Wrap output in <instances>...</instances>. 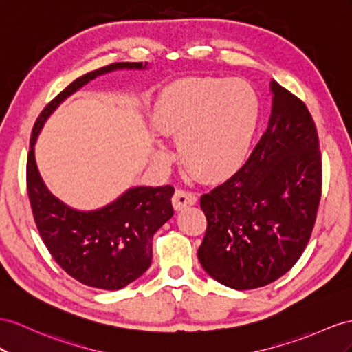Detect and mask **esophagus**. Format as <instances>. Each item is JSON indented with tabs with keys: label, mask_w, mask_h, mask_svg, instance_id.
Returning a JSON list of instances; mask_svg holds the SVG:
<instances>
[{
	"label": "esophagus",
	"mask_w": 352,
	"mask_h": 352,
	"mask_svg": "<svg viewBox=\"0 0 352 352\" xmlns=\"http://www.w3.org/2000/svg\"><path fill=\"white\" fill-rule=\"evenodd\" d=\"M197 202V196L193 192L183 190V188H177L174 197H173V205L177 211L187 208V206H192Z\"/></svg>",
	"instance_id": "esophagus-1"
}]
</instances>
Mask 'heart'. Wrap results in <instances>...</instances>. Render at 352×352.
<instances>
[{
  "mask_svg": "<svg viewBox=\"0 0 352 352\" xmlns=\"http://www.w3.org/2000/svg\"><path fill=\"white\" fill-rule=\"evenodd\" d=\"M258 120L254 90L241 80L192 78L157 99L156 129L178 138L184 166L201 179H217L241 166ZM166 160L165 150L157 151Z\"/></svg>",
  "mask_w": 352,
  "mask_h": 352,
  "instance_id": "obj_1",
  "label": "heart"
}]
</instances>
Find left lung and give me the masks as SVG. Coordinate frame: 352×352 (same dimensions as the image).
Masks as SVG:
<instances>
[{
    "label": "left lung",
    "instance_id": "8db88e82",
    "mask_svg": "<svg viewBox=\"0 0 352 352\" xmlns=\"http://www.w3.org/2000/svg\"><path fill=\"white\" fill-rule=\"evenodd\" d=\"M269 126L247 164L201 196L197 257L219 283L250 290L288 272L308 245L322 187L318 132L302 99L276 82Z\"/></svg>",
    "mask_w": 352,
    "mask_h": 352
}]
</instances>
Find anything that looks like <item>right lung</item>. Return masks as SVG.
<instances>
[{
    "label": "right lung",
    "mask_w": 352,
    "mask_h": 352,
    "mask_svg": "<svg viewBox=\"0 0 352 352\" xmlns=\"http://www.w3.org/2000/svg\"><path fill=\"white\" fill-rule=\"evenodd\" d=\"M146 67L147 62H116L78 77L44 107L30 140L26 190L44 245L68 275L104 290H119L150 267L153 235L174 215V187H135L102 210L76 211L44 186L35 165L34 144L52 111L77 89L108 71Z\"/></svg>",
    "instance_id": "add662e5"
}]
</instances>
